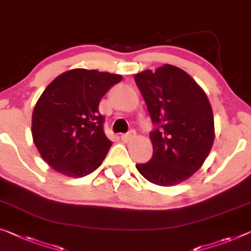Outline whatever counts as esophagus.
<instances>
[{
  "mask_svg": "<svg viewBox=\"0 0 251 251\" xmlns=\"http://www.w3.org/2000/svg\"><path fill=\"white\" fill-rule=\"evenodd\" d=\"M136 131L134 130H131V131H129L128 133H125V134H122L121 136V139H122V141H125V142H128V141H131L132 140V139H134L136 138Z\"/></svg>",
  "mask_w": 251,
  "mask_h": 251,
  "instance_id": "1",
  "label": "esophagus"
}]
</instances>
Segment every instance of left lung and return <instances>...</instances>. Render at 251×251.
Masks as SVG:
<instances>
[{"instance_id":"8db88e82","label":"left lung","mask_w":251,"mask_h":251,"mask_svg":"<svg viewBox=\"0 0 251 251\" xmlns=\"http://www.w3.org/2000/svg\"><path fill=\"white\" fill-rule=\"evenodd\" d=\"M158 129L149 134L152 158L138 172L160 186L184 182L202 167L214 142V118L209 99L192 77L165 64L134 76Z\"/></svg>"}]
</instances>
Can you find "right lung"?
<instances>
[{
  "mask_svg": "<svg viewBox=\"0 0 251 251\" xmlns=\"http://www.w3.org/2000/svg\"><path fill=\"white\" fill-rule=\"evenodd\" d=\"M121 75L75 68L57 76L34 105L31 133L40 156L68 177H84L101 166L112 146L99 111L103 95Z\"/></svg>",
  "mask_w": 251,
  "mask_h": 251,
  "instance_id": "obj_1",
  "label": "right lung"
}]
</instances>
